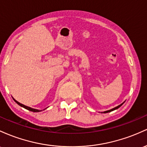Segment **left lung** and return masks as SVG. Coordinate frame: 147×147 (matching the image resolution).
I'll return each instance as SVG.
<instances>
[{"mask_svg": "<svg viewBox=\"0 0 147 147\" xmlns=\"http://www.w3.org/2000/svg\"><path fill=\"white\" fill-rule=\"evenodd\" d=\"M123 103H124V102H123ZM123 103H121V104H120L119 105H118V106H117V107H115V108H113V109H111V110H107V111H105V112H103V113H110V112H111V111H113V110H117V109H118L119 108V107H121V105H122L123 104Z\"/></svg>", "mask_w": 147, "mask_h": 147, "instance_id": "1", "label": "left lung"}]
</instances>
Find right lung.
I'll list each match as a JSON object with an SVG mask.
<instances>
[{
	"instance_id": "add662e5",
	"label": "right lung",
	"mask_w": 147,
	"mask_h": 147,
	"mask_svg": "<svg viewBox=\"0 0 147 147\" xmlns=\"http://www.w3.org/2000/svg\"><path fill=\"white\" fill-rule=\"evenodd\" d=\"M13 99H14V101H15L16 103H17L18 105H20V106L23 107V108H26V109H27V110H30V111L34 112V113H38V112L42 111V110H37V109H34V108H30V107H28V106H26V105H24V104H22V103H19V102H18L17 100H16L15 99H14V98H13ZM44 110H45V109H44Z\"/></svg>"
}]
</instances>
